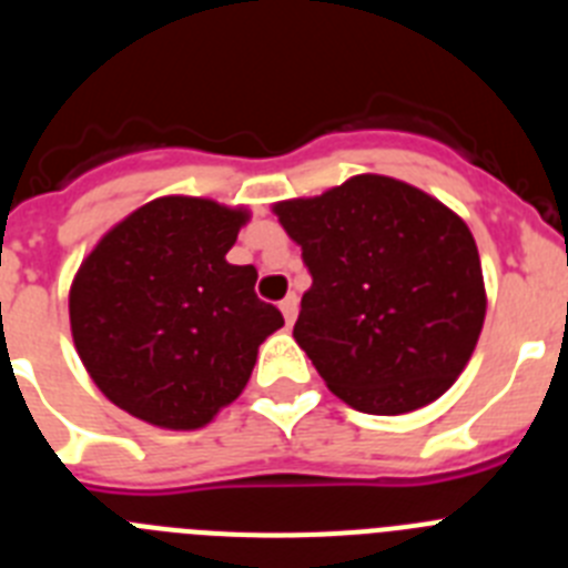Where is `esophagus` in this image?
<instances>
[{
    "instance_id": "esophagus-1",
    "label": "esophagus",
    "mask_w": 568,
    "mask_h": 568,
    "mask_svg": "<svg viewBox=\"0 0 568 568\" xmlns=\"http://www.w3.org/2000/svg\"><path fill=\"white\" fill-rule=\"evenodd\" d=\"M281 313H284V321H287V327H293L295 315H298V298H295V295H287V298L281 301Z\"/></svg>"
}]
</instances>
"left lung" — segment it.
<instances>
[{"label": "left lung", "instance_id": "1", "mask_svg": "<svg viewBox=\"0 0 568 568\" xmlns=\"http://www.w3.org/2000/svg\"><path fill=\"white\" fill-rule=\"evenodd\" d=\"M273 213L313 275L293 338L324 384L369 415L438 400L469 364L486 318L478 244L464 219L375 173Z\"/></svg>", "mask_w": 568, "mask_h": 568}]
</instances>
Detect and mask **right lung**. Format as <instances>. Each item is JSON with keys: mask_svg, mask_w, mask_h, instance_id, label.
<instances>
[{"mask_svg": "<svg viewBox=\"0 0 568 568\" xmlns=\"http://www.w3.org/2000/svg\"><path fill=\"white\" fill-rule=\"evenodd\" d=\"M247 207L195 195L142 204L99 239L70 284V333L93 384L162 429H202L233 404L284 315L227 253Z\"/></svg>", "mask_w": 568, "mask_h": 568, "instance_id": "1", "label": "right lung"}]
</instances>
